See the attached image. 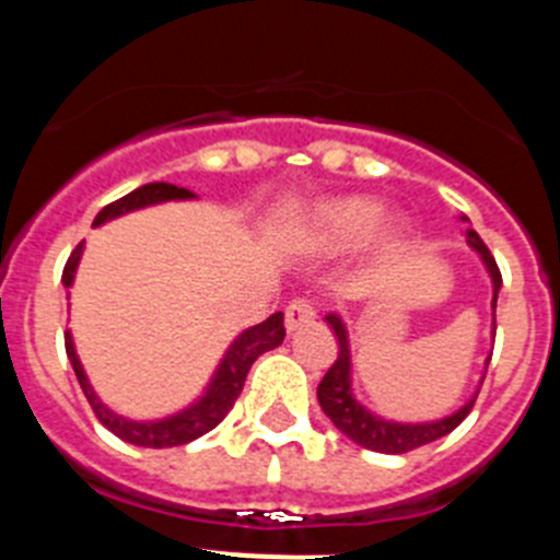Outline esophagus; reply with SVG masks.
Instances as JSON below:
<instances>
[{"label":"esophagus","mask_w":560,"mask_h":560,"mask_svg":"<svg viewBox=\"0 0 560 560\" xmlns=\"http://www.w3.org/2000/svg\"><path fill=\"white\" fill-rule=\"evenodd\" d=\"M314 319H316V308L311 300H294V303H289V308H285V330H289V334L308 328Z\"/></svg>","instance_id":"esophagus-1"}]
</instances>
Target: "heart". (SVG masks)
Here are the masks:
<instances>
[{
    "label": "heart",
    "mask_w": 560,
    "mask_h": 560,
    "mask_svg": "<svg viewBox=\"0 0 560 560\" xmlns=\"http://www.w3.org/2000/svg\"><path fill=\"white\" fill-rule=\"evenodd\" d=\"M368 196H334L311 205L294 224V241L311 252H341L359 244L373 260H387L404 246V221L382 215Z\"/></svg>",
    "instance_id": "heart-1"
}]
</instances>
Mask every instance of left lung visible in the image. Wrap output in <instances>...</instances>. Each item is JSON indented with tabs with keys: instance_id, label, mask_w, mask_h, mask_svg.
Masks as SVG:
<instances>
[{
	"instance_id": "left-lung-1",
	"label": "left lung",
	"mask_w": 560,
	"mask_h": 560,
	"mask_svg": "<svg viewBox=\"0 0 560 560\" xmlns=\"http://www.w3.org/2000/svg\"><path fill=\"white\" fill-rule=\"evenodd\" d=\"M459 219L468 221L465 215H459ZM465 241H468V246L477 252L479 260H482L485 269H488V275H491L493 334H497V296H499V289H502V275H499L497 260H493V255L488 252V246L482 244V237H479L477 232L474 230L465 232ZM325 323L334 328L336 339H339V355H336V361L330 364L328 373H325V378L319 381L316 398H319V407H323V412L328 415L330 423H334L345 438L353 440V443L370 448V452L407 454L412 452V448H420V446H427V443H434V440L446 438L448 432H454V429L463 423L465 415L471 412L479 389L471 395V398L465 400L457 412L446 415V418H440V420H427V423H398V420H387V418H381V415L370 412V409L364 407L361 400H355L353 395V364H350L348 325L341 323L339 314H328L325 316ZM488 361H491V355H488ZM488 361H485V364H488Z\"/></svg>"
}]
</instances>
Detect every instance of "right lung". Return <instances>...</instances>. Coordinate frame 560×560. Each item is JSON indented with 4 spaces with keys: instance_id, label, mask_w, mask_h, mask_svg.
Wrapping results in <instances>:
<instances>
[{
    "instance_id": "1",
    "label": "right lung",
    "mask_w": 560,
    "mask_h": 560,
    "mask_svg": "<svg viewBox=\"0 0 560 560\" xmlns=\"http://www.w3.org/2000/svg\"><path fill=\"white\" fill-rule=\"evenodd\" d=\"M187 199H196V192L185 190V187L167 185V182H151V185L137 187V190H131L128 196H122V199L103 207V210L97 212V219L92 226H101L112 219H120V215H126V212L142 210V207L162 205V201H187ZM81 255H83V244H78L75 252L69 255L67 266H63L61 283L67 291L72 289V283H75V271H78V264H81ZM283 339H285L283 314L277 311V314H271L269 319H264L260 325H252V328H246L244 334H237V339L226 348L224 359L219 361V368H215V373H212L205 395L192 400L190 407H185L182 412H173L160 420H131L117 415L114 409H108L106 404L97 398V393L92 389V384H89L86 378V370H83L81 359H78L75 353L72 334H69V330L63 334L69 364H72V370H75L78 384H81L83 395H86L89 407L95 409L97 420H101L108 432L117 434V438L126 440V443H131V446H145V448L185 446V443H190V440L201 438V434H207L210 429L219 427L221 420L226 418V412L235 407L237 395H241V389H244L246 373H249V368L255 364L257 355H264L266 350L280 348Z\"/></svg>"
}]
</instances>
